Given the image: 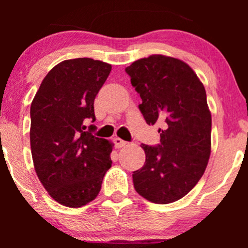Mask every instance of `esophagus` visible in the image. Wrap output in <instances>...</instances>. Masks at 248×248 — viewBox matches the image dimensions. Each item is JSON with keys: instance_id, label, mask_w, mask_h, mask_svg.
<instances>
[{"instance_id": "obj_1", "label": "esophagus", "mask_w": 248, "mask_h": 248, "mask_svg": "<svg viewBox=\"0 0 248 248\" xmlns=\"http://www.w3.org/2000/svg\"><path fill=\"white\" fill-rule=\"evenodd\" d=\"M113 141H114V144H115L116 148H122V147H124L127 144V142L124 141L120 138H114V140H113Z\"/></svg>"}]
</instances>
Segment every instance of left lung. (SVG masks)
<instances>
[{"mask_svg":"<svg viewBox=\"0 0 248 248\" xmlns=\"http://www.w3.org/2000/svg\"><path fill=\"white\" fill-rule=\"evenodd\" d=\"M148 124L160 121L157 146L142 144L146 162L133 172L136 192L156 204L183 198L198 183L211 154V113L197 75L179 59L153 55L126 67Z\"/></svg>","mask_w":248,"mask_h":248,"instance_id":"8db88e82","label":"left lung"}]
</instances>
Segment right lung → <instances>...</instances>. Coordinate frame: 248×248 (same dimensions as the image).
Listing matches in <instances>:
<instances>
[{
	"label": "right lung",
	"mask_w": 248,
	"mask_h": 248,
	"mask_svg": "<svg viewBox=\"0 0 248 248\" xmlns=\"http://www.w3.org/2000/svg\"><path fill=\"white\" fill-rule=\"evenodd\" d=\"M110 70L92 58L67 59L47 73L31 102L33 166L43 186L62 205L92 202L112 167V143L84 124L95 121L94 99Z\"/></svg>",
	"instance_id": "obj_1"
}]
</instances>
